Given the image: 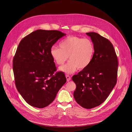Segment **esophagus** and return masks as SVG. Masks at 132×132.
I'll return each instance as SVG.
<instances>
[{"label": "esophagus", "instance_id": "obj_1", "mask_svg": "<svg viewBox=\"0 0 132 132\" xmlns=\"http://www.w3.org/2000/svg\"><path fill=\"white\" fill-rule=\"evenodd\" d=\"M66 78H67V81H69L70 80H71V77L69 75H66Z\"/></svg>", "mask_w": 132, "mask_h": 132}]
</instances>
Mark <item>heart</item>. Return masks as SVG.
<instances>
[{
  "instance_id": "b5f03b06",
  "label": "heart",
  "mask_w": 132,
  "mask_h": 132,
  "mask_svg": "<svg viewBox=\"0 0 132 132\" xmlns=\"http://www.w3.org/2000/svg\"><path fill=\"white\" fill-rule=\"evenodd\" d=\"M95 49L93 41L89 38L77 36H69L59 43V48L52 47L50 54L57 64H63L68 59L69 62L59 70L68 74L74 72L78 68L83 70L89 66L94 56Z\"/></svg>"
}]
</instances>
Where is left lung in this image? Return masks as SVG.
<instances>
[{
    "label": "left lung",
    "mask_w": 132,
    "mask_h": 132,
    "mask_svg": "<svg viewBox=\"0 0 132 132\" xmlns=\"http://www.w3.org/2000/svg\"><path fill=\"white\" fill-rule=\"evenodd\" d=\"M94 43L93 59L88 67L72 77L76 88L74 97L86 109L102 104L116 84L118 59L113 45L97 33L87 32Z\"/></svg>",
    "instance_id": "left-lung-1"
}]
</instances>
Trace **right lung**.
<instances>
[{
    "instance_id": "right-lung-1",
    "label": "right lung",
    "mask_w": 132,
    "mask_h": 132,
    "mask_svg": "<svg viewBox=\"0 0 132 132\" xmlns=\"http://www.w3.org/2000/svg\"><path fill=\"white\" fill-rule=\"evenodd\" d=\"M66 34L58 30H37L22 38L13 61L16 88L30 106L43 108L50 104L66 82L56 71L50 49Z\"/></svg>"
}]
</instances>
